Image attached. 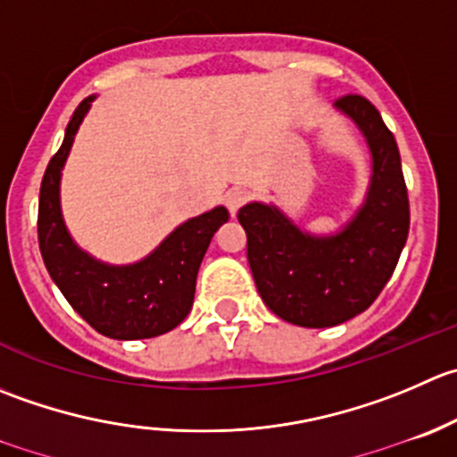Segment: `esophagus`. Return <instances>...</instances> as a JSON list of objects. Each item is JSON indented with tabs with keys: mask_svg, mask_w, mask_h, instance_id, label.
I'll return each mask as SVG.
<instances>
[{
	"mask_svg": "<svg viewBox=\"0 0 457 457\" xmlns=\"http://www.w3.org/2000/svg\"><path fill=\"white\" fill-rule=\"evenodd\" d=\"M247 198H250V192H247V189L232 187L228 194H225V205H228V210L232 212V214H237V212L245 205Z\"/></svg>",
	"mask_w": 457,
	"mask_h": 457,
	"instance_id": "obj_1",
	"label": "esophagus"
}]
</instances>
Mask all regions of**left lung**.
Returning <instances> with one entry per match:
<instances>
[{"label":"left lung","instance_id":"obj_1","mask_svg":"<svg viewBox=\"0 0 457 457\" xmlns=\"http://www.w3.org/2000/svg\"><path fill=\"white\" fill-rule=\"evenodd\" d=\"M373 154L364 207L337 237H308L277 207L238 210L256 290L274 314L305 328H330L364 312L395 270L409 237V194L395 136L373 102L357 93L337 100Z\"/></svg>","mask_w":457,"mask_h":457}]
</instances>
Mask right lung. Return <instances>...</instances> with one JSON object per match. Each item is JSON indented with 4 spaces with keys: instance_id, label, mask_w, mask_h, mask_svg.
<instances>
[{
    "instance_id": "1",
    "label": "right lung",
    "mask_w": 457,
    "mask_h": 457,
    "mask_svg": "<svg viewBox=\"0 0 457 457\" xmlns=\"http://www.w3.org/2000/svg\"><path fill=\"white\" fill-rule=\"evenodd\" d=\"M91 100L79 102L64 143L44 171L37 207L39 252L55 286L88 326L111 339H149L170 332L189 314L203 256L229 214L225 207H214L189 219L147 259L127 268H111L84 254L62 220L60 174Z\"/></svg>"
}]
</instances>
